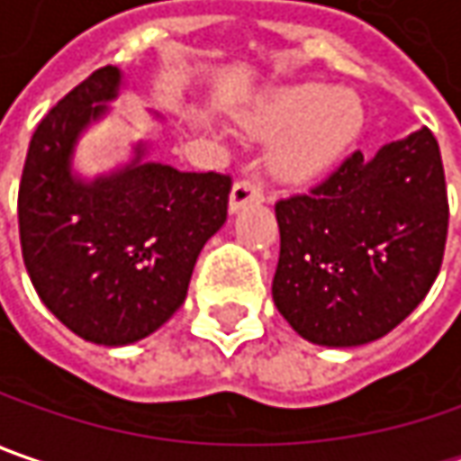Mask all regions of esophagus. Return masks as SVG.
Segmentation results:
<instances>
[{"label":"esophagus","instance_id":"obj_1","mask_svg":"<svg viewBox=\"0 0 461 461\" xmlns=\"http://www.w3.org/2000/svg\"><path fill=\"white\" fill-rule=\"evenodd\" d=\"M258 201H263V185H260L258 180L245 177V180H237V183H234V188H231L230 193L231 211H240L242 206H248V203H258Z\"/></svg>","mask_w":461,"mask_h":461}]
</instances>
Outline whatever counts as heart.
Returning <instances> with one entry per match:
<instances>
[{
  "label": "heart",
  "mask_w": 461,
  "mask_h": 461,
  "mask_svg": "<svg viewBox=\"0 0 461 461\" xmlns=\"http://www.w3.org/2000/svg\"><path fill=\"white\" fill-rule=\"evenodd\" d=\"M263 136H281L273 151V170L284 180H312L328 172L350 149L364 129V105L348 90L328 85H294L278 90L252 118Z\"/></svg>",
  "instance_id": "obj_1"
}]
</instances>
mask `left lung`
<instances>
[{"instance_id":"obj_1","label":"left lung","mask_w":461,"mask_h":461,"mask_svg":"<svg viewBox=\"0 0 461 461\" xmlns=\"http://www.w3.org/2000/svg\"><path fill=\"white\" fill-rule=\"evenodd\" d=\"M281 255L273 302L310 343L364 346L433 286L449 201L438 141L420 129L371 159L353 151L310 193L276 203Z\"/></svg>"}]
</instances>
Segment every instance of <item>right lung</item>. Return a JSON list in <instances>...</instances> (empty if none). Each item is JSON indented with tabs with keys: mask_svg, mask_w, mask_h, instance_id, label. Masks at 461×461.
I'll return each mask as SVG.
<instances>
[{
	"mask_svg": "<svg viewBox=\"0 0 461 461\" xmlns=\"http://www.w3.org/2000/svg\"><path fill=\"white\" fill-rule=\"evenodd\" d=\"M118 90V67H103L46 113L17 193L23 260L41 302L100 346L136 343L180 310L231 191L230 175L147 162L144 144L121 170L77 177V139Z\"/></svg>",
	"mask_w": 461,
	"mask_h": 461,
	"instance_id": "obj_1",
	"label": "right lung"
}]
</instances>
